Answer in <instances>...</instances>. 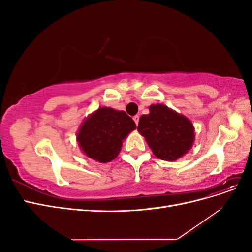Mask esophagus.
I'll return each instance as SVG.
<instances>
[{"instance_id":"obj_1","label":"esophagus","mask_w":252,"mask_h":252,"mask_svg":"<svg viewBox=\"0 0 252 252\" xmlns=\"http://www.w3.org/2000/svg\"><path fill=\"white\" fill-rule=\"evenodd\" d=\"M139 120H140V117L138 116V114H136V116H134V117H133V121L135 122V124H136V125L139 124Z\"/></svg>"}]
</instances>
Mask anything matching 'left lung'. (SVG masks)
I'll use <instances>...</instances> for the list:
<instances>
[{
	"label": "left lung",
	"mask_w": 252,
	"mask_h": 252,
	"mask_svg": "<svg viewBox=\"0 0 252 252\" xmlns=\"http://www.w3.org/2000/svg\"><path fill=\"white\" fill-rule=\"evenodd\" d=\"M143 114L138 130L154 155L164 161H175L192 147L194 128L191 122L167 106L157 104Z\"/></svg>",
	"instance_id": "8db88e82"
}]
</instances>
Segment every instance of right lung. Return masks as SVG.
Returning a JSON list of instances; mask_svg holds the SVG:
<instances>
[{"label":"right lung","instance_id":"add662e5","mask_svg":"<svg viewBox=\"0 0 252 252\" xmlns=\"http://www.w3.org/2000/svg\"><path fill=\"white\" fill-rule=\"evenodd\" d=\"M135 128L134 121L125 111L102 107L82 124L77 139L87 157L107 163L118 157L122 141Z\"/></svg>","mask_w":252,"mask_h":252}]
</instances>
